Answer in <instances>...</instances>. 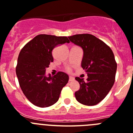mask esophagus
<instances>
[{"instance_id": "34e87169", "label": "esophagus", "mask_w": 133, "mask_h": 133, "mask_svg": "<svg viewBox=\"0 0 133 133\" xmlns=\"http://www.w3.org/2000/svg\"><path fill=\"white\" fill-rule=\"evenodd\" d=\"M74 80V78L71 77V76H70V77H69V82H71V81Z\"/></svg>"}]
</instances>
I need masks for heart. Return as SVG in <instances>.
<instances>
[{
    "mask_svg": "<svg viewBox=\"0 0 133 133\" xmlns=\"http://www.w3.org/2000/svg\"><path fill=\"white\" fill-rule=\"evenodd\" d=\"M66 70H67V71H70V68H67V69H66Z\"/></svg>",
    "mask_w": 133,
    "mask_h": 133,
    "instance_id": "1",
    "label": "heart"
}]
</instances>
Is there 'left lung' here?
Listing matches in <instances>:
<instances>
[{
  "instance_id": "8db88e82",
  "label": "left lung",
  "mask_w": 133,
  "mask_h": 133,
  "mask_svg": "<svg viewBox=\"0 0 133 133\" xmlns=\"http://www.w3.org/2000/svg\"><path fill=\"white\" fill-rule=\"evenodd\" d=\"M84 51L82 67L88 74L87 81L76 77L79 90L75 92L76 100L86 106H94L107 96L115 81L117 63L110 47L91 34L68 37Z\"/></svg>"
}]
</instances>
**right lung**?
Instances as JSON below:
<instances>
[{
    "label": "right lung",
    "mask_w": 133,
    "mask_h": 133,
    "mask_svg": "<svg viewBox=\"0 0 133 133\" xmlns=\"http://www.w3.org/2000/svg\"><path fill=\"white\" fill-rule=\"evenodd\" d=\"M65 43H70L67 37L40 34L19 53L16 67L18 83L26 98L37 107L45 108L56 103L68 83L69 77L62 71L45 76L46 68L54 61L53 49Z\"/></svg>",
    "instance_id": "obj_1"
}]
</instances>
